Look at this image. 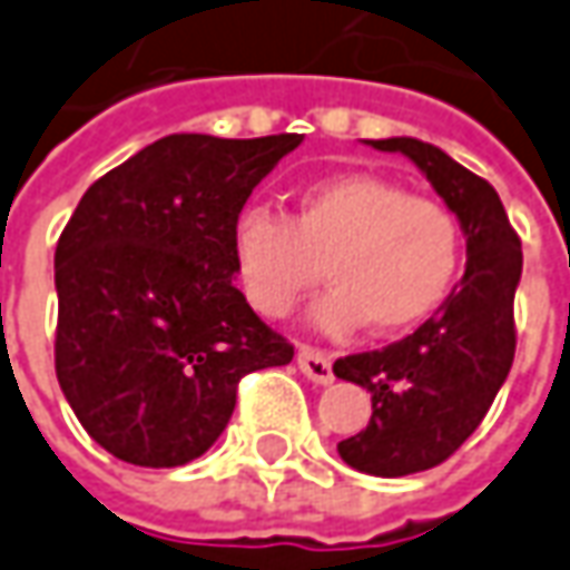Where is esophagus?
Segmentation results:
<instances>
[{"mask_svg": "<svg viewBox=\"0 0 570 570\" xmlns=\"http://www.w3.org/2000/svg\"><path fill=\"white\" fill-rule=\"evenodd\" d=\"M297 366H301V373L313 380L316 385H330L335 380V373H332V357L326 351H316V347L301 345L297 347Z\"/></svg>", "mask_w": 570, "mask_h": 570, "instance_id": "obj_1", "label": "esophagus"}]
</instances>
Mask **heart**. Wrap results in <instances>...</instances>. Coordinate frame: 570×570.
Masks as SVG:
<instances>
[{"label": "heart", "mask_w": 570, "mask_h": 570, "mask_svg": "<svg viewBox=\"0 0 570 570\" xmlns=\"http://www.w3.org/2000/svg\"><path fill=\"white\" fill-rule=\"evenodd\" d=\"M464 259L454 213L366 171H338L294 190L288 219L266 206L232 225V263L247 304L288 316L326 269L332 292L313 323L347 335L370 323L376 335L420 326L452 294Z\"/></svg>", "instance_id": "heart-1"}]
</instances>
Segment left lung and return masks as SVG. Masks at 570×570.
<instances>
[{"instance_id":"obj_1","label":"left lung","mask_w":570,"mask_h":570,"mask_svg":"<svg viewBox=\"0 0 570 570\" xmlns=\"http://www.w3.org/2000/svg\"><path fill=\"white\" fill-rule=\"evenodd\" d=\"M366 144L404 153L468 238L464 276L414 335L332 366L338 380L366 389L373 401L366 430L338 442L342 461L373 476H407L458 452L505 383L514 361V292L524 257L490 181L417 137Z\"/></svg>"}]
</instances>
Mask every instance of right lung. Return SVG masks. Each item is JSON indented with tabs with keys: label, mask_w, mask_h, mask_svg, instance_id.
I'll use <instances>...</instances> for the list:
<instances>
[{
	"label": "right lung",
	"mask_w": 570,
	"mask_h": 570,
	"mask_svg": "<svg viewBox=\"0 0 570 570\" xmlns=\"http://www.w3.org/2000/svg\"><path fill=\"white\" fill-rule=\"evenodd\" d=\"M301 134H169L87 187L56 247V376L118 461L181 468L294 347L235 288L232 225Z\"/></svg>",
	"instance_id": "1"
}]
</instances>
